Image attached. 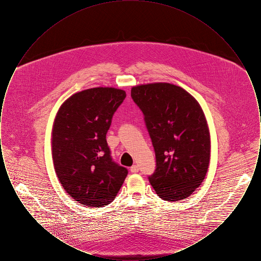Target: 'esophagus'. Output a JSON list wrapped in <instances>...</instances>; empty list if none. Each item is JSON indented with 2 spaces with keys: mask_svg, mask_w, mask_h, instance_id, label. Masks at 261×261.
Returning <instances> with one entry per match:
<instances>
[{
  "mask_svg": "<svg viewBox=\"0 0 261 261\" xmlns=\"http://www.w3.org/2000/svg\"><path fill=\"white\" fill-rule=\"evenodd\" d=\"M130 171H131L132 173H137V172H139V166L136 165V164H134L133 166H131Z\"/></svg>",
  "mask_w": 261,
  "mask_h": 261,
  "instance_id": "obj_1",
  "label": "esophagus"
}]
</instances>
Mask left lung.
<instances>
[{"instance_id": "1", "label": "left lung", "mask_w": 261, "mask_h": 261, "mask_svg": "<svg viewBox=\"0 0 261 261\" xmlns=\"http://www.w3.org/2000/svg\"><path fill=\"white\" fill-rule=\"evenodd\" d=\"M131 97L145 115L155 152L150 185L164 200L187 199L202 183L211 161V134L199 101L165 82L134 86Z\"/></svg>"}]
</instances>
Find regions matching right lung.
<instances>
[{
	"label": "right lung",
	"mask_w": 261,
	"mask_h": 261,
	"mask_svg": "<svg viewBox=\"0 0 261 261\" xmlns=\"http://www.w3.org/2000/svg\"><path fill=\"white\" fill-rule=\"evenodd\" d=\"M126 93L112 87L75 93L60 107L51 130L55 171L65 192L79 203L101 207L111 203L127 176L112 162L107 133Z\"/></svg>",
	"instance_id": "obj_1"
}]
</instances>
